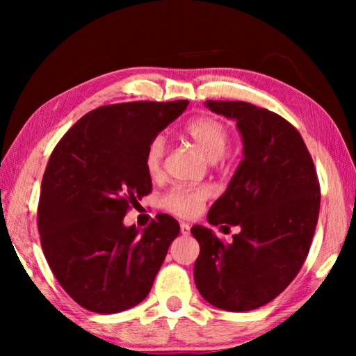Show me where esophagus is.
Segmentation results:
<instances>
[{
	"label": "esophagus",
	"mask_w": 356,
	"mask_h": 356,
	"mask_svg": "<svg viewBox=\"0 0 356 356\" xmlns=\"http://www.w3.org/2000/svg\"><path fill=\"white\" fill-rule=\"evenodd\" d=\"M180 232H182L184 236H188V234H190V225H188V222H180Z\"/></svg>",
	"instance_id": "1"
}]
</instances>
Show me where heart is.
Returning a JSON list of instances; mask_svg holds the SVG:
<instances>
[{"label": "heart", "mask_w": 356, "mask_h": 356, "mask_svg": "<svg viewBox=\"0 0 356 356\" xmlns=\"http://www.w3.org/2000/svg\"><path fill=\"white\" fill-rule=\"evenodd\" d=\"M184 135L210 161L225 156L232 138L227 125L221 119L213 116H202L190 120L185 125ZM165 152L166 146L161 136H155L147 144L146 152H144V166H146V171L152 179H156L161 174ZM209 196L210 191L206 186H197V188L174 186L161 196L160 202L161 207L168 212L188 218V216H195L201 212L204 202L209 200Z\"/></svg>", "instance_id": "heart-1"}]
</instances>
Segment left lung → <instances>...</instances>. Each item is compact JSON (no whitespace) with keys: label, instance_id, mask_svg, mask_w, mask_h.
Masks as SVG:
<instances>
[{"label":"left lung","instance_id":"8db88e82","mask_svg":"<svg viewBox=\"0 0 356 356\" xmlns=\"http://www.w3.org/2000/svg\"><path fill=\"white\" fill-rule=\"evenodd\" d=\"M206 105L237 120L245 156L207 215L210 225L238 226L240 232L225 243L212 229L191 227L200 242L196 287L220 309H257L291 284L308 257L321 185L303 138L280 114L248 102Z\"/></svg>","mask_w":356,"mask_h":356}]
</instances>
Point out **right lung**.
Segmentation results:
<instances>
[{"mask_svg": "<svg viewBox=\"0 0 356 356\" xmlns=\"http://www.w3.org/2000/svg\"><path fill=\"white\" fill-rule=\"evenodd\" d=\"M188 100L127 102L89 111L53 149L38 207L40 245L59 284L84 309L114 314L147 297L179 236L159 213L140 232L124 216L152 191L147 144Z\"/></svg>", "mask_w": 356, "mask_h": 356, "instance_id": "obj_1", "label": "right lung"}]
</instances>
